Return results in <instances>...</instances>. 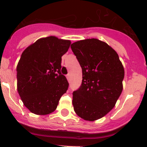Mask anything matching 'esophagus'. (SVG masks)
Segmentation results:
<instances>
[{
  "mask_svg": "<svg viewBox=\"0 0 147 147\" xmlns=\"http://www.w3.org/2000/svg\"><path fill=\"white\" fill-rule=\"evenodd\" d=\"M67 80H69V77H70V75H69V74H68V75H67Z\"/></svg>",
  "mask_w": 147,
  "mask_h": 147,
  "instance_id": "1",
  "label": "esophagus"
}]
</instances>
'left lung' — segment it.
<instances>
[{"label":"left lung","mask_w":147,"mask_h":147,"mask_svg":"<svg viewBox=\"0 0 147 147\" xmlns=\"http://www.w3.org/2000/svg\"><path fill=\"white\" fill-rule=\"evenodd\" d=\"M82 68L81 86L72 94L74 111L80 118L93 121L116 105L123 89L125 69L117 53L97 39L71 45Z\"/></svg>","instance_id":"left-lung-1"}]
</instances>
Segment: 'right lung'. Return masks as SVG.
Segmentation results:
<instances>
[{
	"instance_id": "right-lung-1",
	"label": "right lung",
	"mask_w": 147,
	"mask_h": 147,
	"mask_svg": "<svg viewBox=\"0 0 147 147\" xmlns=\"http://www.w3.org/2000/svg\"><path fill=\"white\" fill-rule=\"evenodd\" d=\"M70 44L69 40L51 36L36 41L21 55L17 66L18 91L31 113H52L67 92L69 83L61 73V64Z\"/></svg>"
}]
</instances>
